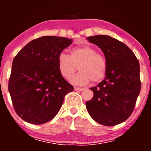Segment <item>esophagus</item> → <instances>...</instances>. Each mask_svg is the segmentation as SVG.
I'll return each mask as SVG.
<instances>
[{
  "mask_svg": "<svg viewBox=\"0 0 151 151\" xmlns=\"http://www.w3.org/2000/svg\"><path fill=\"white\" fill-rule=\"evenodd\" d=\"M74 89L76 91H83L84 89L85 88H78V87H75L74 88Z\"/></svg>",
  "mask_w": 151,
  "mask_h": 151,
  "instance_id": "esophagus-1",
  "label": "esophagus"
}]
</instances>
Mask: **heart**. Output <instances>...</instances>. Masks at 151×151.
Returning a JSON list of instances; mask_svg holds the SVG:
<instances>
[{
	"mask_svg": "<svg viewBox=\"0 0 151 151\" xmlns=\"http://www.w3.org/2000/svg\"><path fill=\"white\" fill-rule=\"evenodd\" d=\"M58 68L62 76L69 78L78 69L79 73L71 78V82L77 85H85L91 80L100 82L106 72V62L104 57L97 53L89 45L73 47L70 55L60 53L58 57Z\"/></svg>",
	"mask_w": 151,
	"mask_h": 151,
	"instance_id": "obj_1",
	"label": "heart"
}]
</instances>
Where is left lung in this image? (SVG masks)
<instances>
[{"mask_svg": "<svg viewBox=\"0 0 151 151\" xmlns=\"http://www.w3.org/2000/svg\"><path fill=\"white\" fill-rule=\"evenodd\" d=\"M102 50L106 62L104 79L91 88L94 96L85 105L91 118L106 126L125 121L132 113L141 91L140 65L127 45L110 36L87 38Z\"/></svg>", "mask_w": 151, "mask_h": 151, "instance_id": "obj_1", "label": "left lung"}]
</instances>
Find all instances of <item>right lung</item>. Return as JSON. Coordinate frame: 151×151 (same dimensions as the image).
<instances>
[{"mask_svg": "<svg viewBox=\"0 0 151 151\" xmlns=\"http://www.w3.org/2000/svg\"><path fill=\"white\" fill-rule=\"evenodd\" d=\"M73 40L43 36L28 43L13 60L8 90L17 115L26 122L44 124L59 112L74 88L64 79L58 57Z\"/></svg>", "mask_w": 151, "mask_h": 151, "instance_id": "obj_1", "label": "right lung"}]
</instances>
